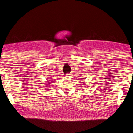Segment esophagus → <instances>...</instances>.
I'll return each mask as SVG.
<instances>
[{
  "instance_id": "obj_1",
  "label": "esophagus",
  "mask_w": 133,
  "mask_h": 133,
  "mask_svg": "<svg viewBox=\"0 0 133 133\" xmlns=\"http://www.w3.org/2000/svg\"><path fill=\"white\" fill-rule=\"evenodd\" d=\"M71 74H67L66 75V77H71Z\"/></svg>"
}]
</instances>
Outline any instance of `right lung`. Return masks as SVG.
Returning a JSON list of instances; mask_svg holds the SVG:
<instances>
[{
	"instance_id": "1",
	"label": "right lung",
	"mask_w": 133,
	"mask_h": 133,
	"mask_svg": "<svg viewBox=\"0 0 133 133\" xmlns=\"http://www.w3.org/2000/svg\"><path fill=\"white\" fill-rule=\"evenodd\" d=\"M48 79H49V78H48ZM47 81H48V82H47L48 84H46V85H47V86H46V87L47 88H49V85H50V83H49V81H50V80H48V79H47ZM48 90H50V89H48Z\"/></svg>"
}]
</instances>
